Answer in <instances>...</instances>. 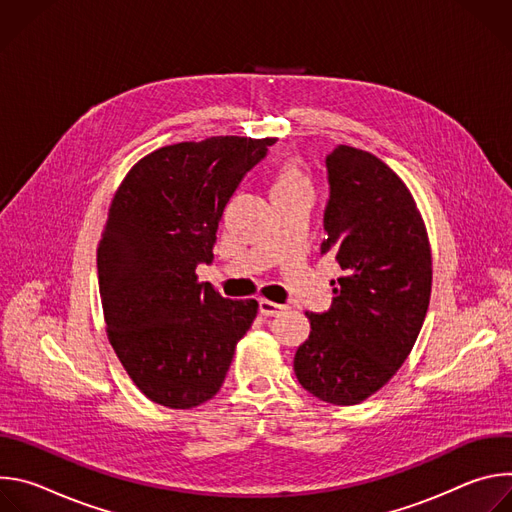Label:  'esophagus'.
I'll use <instances>...</instances> for the list:
<instances>
[{
  "label": "esophagus",
  "instance_id": "1",
  "mask_svg": "<svg viewBox=\"0 0 512 512\" xmlns=\"http://www.w3.org/2000/svg\"><path fill=\"white\" fill-rule=\"evenodd\" d=\"M281 310H285V306L275 304V302H269V300H259V312H261L263 316H275V314H279Z\"/></svg>",
  "mask_w": 512,
  "mask_h": 512
}]
</instances>
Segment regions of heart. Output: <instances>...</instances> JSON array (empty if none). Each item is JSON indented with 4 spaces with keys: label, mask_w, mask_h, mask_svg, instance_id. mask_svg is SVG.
I'll return each instance as SVG.
<instances>
[{
    "label": "heart",
    "mask_w": 512,
    "mask_h": 512,
    "mask_svg": "<svg viewBox=\"0 0 512 512\" xmlns=\"http://www.w3.org/2000/svg\"><path fill=\"white\" fill-rule=\"evenodd\" d=\"M269 192L271 200L296 192H310V180L296 156H287L273 166L269 176Z\"/></svg>",
    "instance_id": "heart-1"
}]
</instances>
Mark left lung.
Returning a JSON list of instances; mask_svg holds the SVG:
<instances>
[{
  "label": "left lung",
  "instance_id": "1",
  "mask_svg": "<svg viewBox=\"0 0 512 512\" xmlns=\"http://www.w3.org/2000/svg\"><path fill=\"white\" fill-rule=\"evenodd\" d=\"M328 239L338 261L334 302L310 314L294 356L300 385L320 401L356 405L383 389L409 356L431 296V247L405 182L377 156L336 145L326 158Z\"/></svg>",
  "mask_w": 512,
  "mask_h": 512
}]
</instances>
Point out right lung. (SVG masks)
<instances>
[{
    "label": "right lung",
    "instance_id": "1",
    "mask_svg": "<svg viewBox=\"0 0 512 512\" xmlns=\"http://www.w3.org/2000/svg\"><path fill=\"white\" fill-rule=\"evenodd\" d=\"M275 137L216 135L141 158L119 184L97 247L109 344L150 401L192 409L221 391L259 304L198 281L223 210Z\"/></svg>",
    "mask_w": 512,
    "mask_h": 512
}]
</instances>
